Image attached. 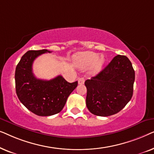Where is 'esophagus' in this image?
Returning <instances> with one entry per match:
<instances>
[{
  "label": "esophagus",
  "instance_id": "esophagus-1",
  "mask_svg": "<svg viewBox=\"0 0 154 154\" xmlns=\"http://www.w3.org/2000/svg\"><path fill=\"white\" fill-rule=\"evenodd\" d=\"M85 78L84 77H81V78H79V80H78V82H79V84H80V85H83V84L85 83Z\"/></svg>",
  "mask_w": 154,
  "mask_h": 154
}]
</instances>
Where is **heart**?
Returning a JSON list of instances; mask_svg holds the SVG:
<instances>
[{"instance_id": "heart-1", "label": "heart", "mask_w": 154, "mask_h": 154, "mask_svg": "<svg viewBox=\"0 0 154 154\" xmlns=\"http://www.w3.org/2000/svg\"><path fill=\"white\" fill-rule=\"evenodd\" d=\"M99 57L98 54L93 52H79L74 56L75 64L80 69H86L94 64V71H100L104 64V59Z\"/></svg>"}]
</instances>
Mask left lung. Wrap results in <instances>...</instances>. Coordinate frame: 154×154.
Returning <instances> with one entry per match:
<instances>
[{"label":"left lung","instance_id":"8db88e82","mask_svg":"<svg viewBox=\"0 0 154 154\" xmlns=\"http://www.w3.org/2000/svg\"><path fill=\"white\" fill-rule=\"evenodd\" d=\"M134 71L127 57L118 54L95 76L85 82L86 106L92 114L109 116L122 110L133 94Z\"/></svg>","mask_w":154,"mask_h":154}]
</instances>
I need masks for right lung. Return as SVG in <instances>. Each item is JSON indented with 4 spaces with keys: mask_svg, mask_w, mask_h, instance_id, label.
Wrapping results in <instances>:
<instances>
[{
    "mask_svg": "<svg viewBox=\"0 0 154 154\" xmlns=\"http://www.w3.org/2000/svg\"><path fill=\"white\" fill-rule=\"evenodd\" d=\"M48 50H29L22 57L15 70V88L19 100L29 111L40 116H49L60 113L67 98L78 85V81L69 83L62 75L50 81L35 77L32 65Z\"/></svg>",
    "mask_w": 154,
    "mask_h": 154,
    "instance_id": "right-lung-1",
    "label": "right lung"
}]
</instances>
